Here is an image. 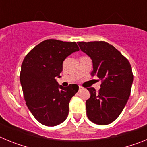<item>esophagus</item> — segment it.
I'll return each mask as SVG.
<instances>
[{"label":"esophagus","instance_id":"esophagus-1","mask_svg":"<svg viewBox=\"0 0 147 147\" xmlns=\"http://www.w3.org/2000/svg\"><path fill=\"white\" fill-rule=\"evenodd\" d=\"M82 89H83L82 87V86H79V90H80H80H82Z\"/></svg>","mask_w":147,"mask_h":147}]
</instances>
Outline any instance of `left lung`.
Instances as JSON below:
<instances>
[{"label":"left lung","instance_id":"1","mask_svg":"<svg viewBox=\"0 0 147 147\" xmlns=\"http://www.w3.org/2000/svg\"><path fill=\"white\" fill-rule=\"evenodd\" d=\"M78 45L93 61L92 76H98L102 81L98 92L88 88L90 97L86 101L87 115L95 124L107 125L119 117L129 97L133 82L130 63L105 41L78 42Z\"/></svg>","mask_w":147,"mask_h":147}]
</instances>
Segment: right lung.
Instances as JSON below:
<instances>
[{
  "instance_id": "obj_1",
  "label": "right lung",
  "mask_w": 147,
  "mask_h": 147,
  "mask_svg": "<svg viewBox=\"0 0 147 147\" xmlns=\"http://www.w3.org/2000/svg\"><path fill=\"white\" fill-rule=\"evenodd\" d=\"M80 51L75 42L45 40L26 54L23 61L20 80L26 104L40 124L54 127L67 117L69 102L79 86L58 85L62 62L67 56Z\"/></svg>"
}]
</instances>
